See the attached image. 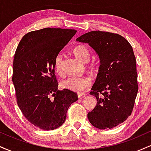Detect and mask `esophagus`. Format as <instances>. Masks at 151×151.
<instances>
[{
	"mask_svg": "<svg viewBox=\"0 0 151 151\" xmlns=\"http://www.w3.org/2000/svg\"><path fill=\"white\" fill-rule=\"evenodd\" d=\"M84 95V93H77V96H78V98H81V96H83Z\"/></svg>",
	"mask_w": 151,
	"mask_h": 151,
	"instance_id": "1",
	"label": "esophagus"
}]
</instances>
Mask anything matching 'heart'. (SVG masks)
<instances>
[{
	"mask_svg": "<svg viewBox=\"0 0 151 151\" xmlns=\"http://www.w3.org/2000/svg\"><path fill=\"white\" fill-rule=\"evenodd\" d=\"M73 53L77 59L81 62H88L90 60V52L89 49L84 45H80L74 48ZM62 60L61 55H57L54 62L55 69L56 72L60 76L63 75V71L62 69ZM88 67H90L89 65H86ZM91 84V79L89 77L83 76V77H70L65 80L62 81L61 86L62 88L70 90L75 92H80L84 91L86 88L89 87Z\"/></svg>",
	"mask_w": 151,
	"mask_h": 151,
	"instance_id": "heart-1",
	"label": "heart"
}]
</instances>
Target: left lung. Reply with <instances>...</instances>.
Returning a JSON list of instances; mask_svg holds the SVG:
<instances>
[{"instance_id":"left-lung-1","label":"left lung","mask_w":151,"mask_h":151,"mask_svg":"<svg viewBox=\"0 0 151 151\" xmlns=\"http://www.w3.org/2000/svg\"><path fill=\"white\" fill-rule=\"evenodd\" d=\"M77 41L88 43L98 54L100 67L90 94L97 100L87 117L94 127L112 129L132 113L138 90L132 46L120 35L91 31Z\"/></svg>"}]
</instances>
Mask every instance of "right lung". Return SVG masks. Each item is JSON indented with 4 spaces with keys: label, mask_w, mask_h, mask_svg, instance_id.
Masks as SVG:
<instances>
[{
    "label": "right lung",
    "mask_w": 151,
    "mask_h": 151,
    "mask_svg": "<svg viewBox=\"0 0 151 151\" xmlns=\"http://www.w3.org/2000/svg\"><path fill=\"white\" fill-rule=\"evenodd\" d=\"M76 32L51 27L31 31L22 37L15 51L12 80L17 103L27 121L40 129L62 126L70 106L78 99L74 91L58 90L54 65L57 55Z\"/></svg>",
    "instance_id": "1"
}]
</instances>
